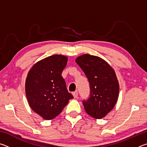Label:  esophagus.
I'll use <instances>...</instances> for the list:
<instances>
[{
    "mask_svg": "<svg viewBox=\"0 0 147 147\" xmlns=\"http://www.w3.org/2000/svg\"><path fill=\"white\" fill-rule=\"evenodd\" d=\"M73 96H74V98H77V97H78V91H76L73 92Z\"/></svg>",
    "mask_w": 147,
    "mask_h": 147,
    "instance_id": "obj_1",
    "label": "esophagus"
}]
</instances>
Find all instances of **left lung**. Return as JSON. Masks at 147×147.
Listing matches in <instances>:
<instances>
[{"label":"left lung","instance_id":"8db88e82","mask_svg":"<svg viewBox=\"0 0 147 147\" xmlns=\"http://www.w3.org/2000/svg\"><path fill=\"white\" fill-rule=\"evenodd\" d=\"M76 62L89 83V97L82 101L85 111L92 117L103 118L118 98L119 85L115 71L104 59L89 54L78 57Z\"/></svg>","mask_w":147,"mask_h":147}]
</instances>
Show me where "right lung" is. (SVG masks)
<instances>
[{
    "instance_id": "add662e5",
    "label": "right lung",
    "mask_w": 147,
    "mask_h": 147,
    "mask_svg": "<svg viewBox=\"0 0 147 147\" xmlns=\"http://www.w3.org/2000/svg\"><path fill=\"white\" fill-rule=\"evenodd\" d=\"M67 62L64 56L47 57L35 64L27 76L25 91L29 105L46 120L58 116L73 98L61 76Z\"/></svg>"
}]
</instances>
